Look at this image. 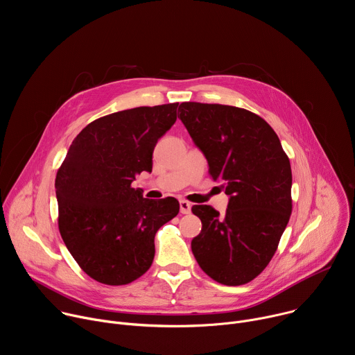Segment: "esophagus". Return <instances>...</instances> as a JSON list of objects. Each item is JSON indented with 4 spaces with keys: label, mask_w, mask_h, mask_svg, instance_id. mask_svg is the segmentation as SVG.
<instances>
[{
    "label": "esophagus",
    "mask_w": 355,
    "mask_h": 355,
    "mask_svg": "<svg viewBox=\"0 0 355 355\" xmlns=\"http://www.w3.org/2000/svg\"><path fill=\"white\" fill-rule=\"evenodd\" d=\"M180 211H181V214H184V215H188V214H191V204L188 200H180Z\"/></svg>",
    "instance_id": "1"
}]
</instances>
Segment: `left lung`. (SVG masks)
Returning a JSON list of instances; mask_svg holds the SVG:
<instances>
[{"label":"left lung","mask_w":355,"mask_h":355,"mask_svg":"<svg viewBox=\"0 0 355 355\" xmlns=\"http://www.w3.org/2000/svg\"><path fill=\"white\" fill-rule=\"evenodd\" d=\"M178 118L230 195L226 214L193 205L202 222L193 257L219 284L237 286L270 264L292 212L291 163L274 129L247 110L182 103Z\"/></svg>","instance_id":"left-lung-1"}]
</instances>
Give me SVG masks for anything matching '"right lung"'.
<instances>
[{
  "label": "right lung",
  "mask_w": 355,
  "mask_h": 355,
  "mask_svg": "<svg viewBox=\"0 0 355 355\" xmlns=\"http://www.w3.org/2000/svg\"><path fill=\"white\" fill-rule=\"evenodd\" d=\"M178 103L98 118L73 140L56 174L59 230L92 279L126 285L155 259L157 230L180 212L175 198H143L132 181L151 173L157 140L177 121Z\"/></svg>",
  "instance_id": "obj_1"
}]
</instances>
